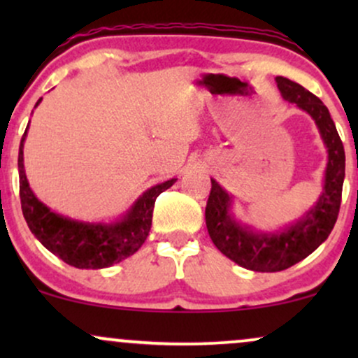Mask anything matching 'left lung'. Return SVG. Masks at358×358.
<instances>
[{
  "instance_id": "left-lung-1",
  "label": "left lung",
  "mask_w": 358,
  "mask_h": 358,
  "mask_svg": "<svg viewBox=\"0 0 358 358\" xmlns=\"http://www.w3.org/2000/svg\"><path fill=\"white\" fill-rule=\"evenodd\" d=\"M276 84L282 99L294 102L315 119L327 146L328 163L318 202L298 222L279 232H256L249 225L239 224L231 212L232 196L212 178V190L205 207L208 236L224 256L257 273L291 268L327 241L338 217L345 178V150L327 106L310 90L286 77H276Z\"/></svg>"
}]
</instances>
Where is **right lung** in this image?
I'll return each mask as SVG.
<instances>
[{
	"mask_svg": "<svg viewBox=\"0 0 358 358\" xmlns=\"http://www.w3.org/2000/svg\"><path fill=\"white\" fill-rule=\"evenodd\" d=\"M40 102L42 99H38L36 106ZM27 133L28 126L20 143L18 171L22 210L31 234L52 254L79 269L109 268L133 256L145 244L150 234L156 196L168 190L176 182V178L148 188L126 215L117 222L92 224V222L69 219L52 212L47 205L40 202L28 185L23 166V143Z\"/></svg>",
	"mask_w": 358,
	"mask_h": 358,
	"instance_id": "right-lung-1",
	"label": "right lung"
}]
</instances>
